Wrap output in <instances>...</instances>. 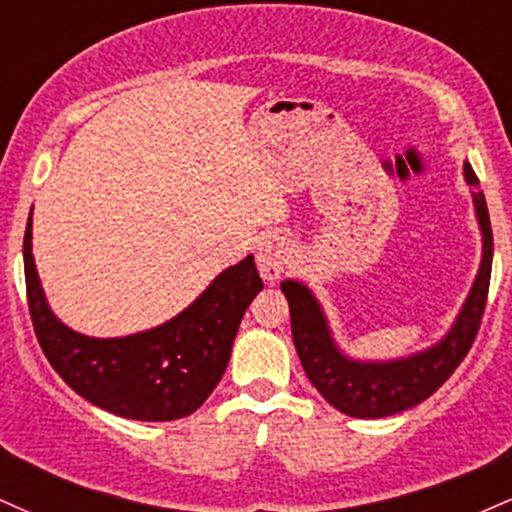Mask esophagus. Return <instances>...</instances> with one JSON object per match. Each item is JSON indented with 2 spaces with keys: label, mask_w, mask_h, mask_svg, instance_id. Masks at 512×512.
I'll list each match as a JSON object with an SVG mask.
<instances>
[{
  "label": "esophagus",
  "mask_w": 512,
  "mask_h": 512,
  "mask_svg": "<svg viewBox=\"0 0 512 512\" xmlns=\"http://www.w3.org/2000/svg\"><path fill=\"white\" fill-rule=\"evenodd\" d=\"M291 257V240L279 233H267L257 243V267L267 281H276L284 274Z\"/></svg>",
  "instance_id": "obj_1"
}]
</instances>
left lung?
I'll return each instance as SVG.
<instances>
[{
    "instance_id": "obj_1",
    "label": "left lung",
    "mask_w": 512,
    "mask_h": 512,
    "mask_svg": "<svg viewBox=\"0 0 512 512\" xmlns=\"http://www.w3.org/2000/svg\"><path fill=\"white\" fill-rule=\"evenodd\" d=\"M464 182L472 192L474 214L481 231V262L474 284L464 298L460 313L445 337L424 351L387 361H363L351 358L334 342V334L325 310L315 293L298 279L281 281L291 310V334L301 358L305 375L322 397L346 416L356 419H383L399 411L416 407L438 390L455 373L462 358L472 349L481 315L486 308V293L491 281L493 236L484 192L472 166L464 161Z\"/></svg>"
}]
</instances>
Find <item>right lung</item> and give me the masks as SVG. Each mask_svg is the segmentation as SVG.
<instances>
[{"label":"right lung","mask_w":512,"mask_h":512,"mask_svg":"<svg viewBox=\"0 0 512 512\" xmlns=\"http://www.w3.org/2000/svg\"><path fill=\"white\" fill-rule=\"evenodd\" d=\"M28 308L50 366L76 395L134 421H175L207 402L231 361L240 320L262 291L255 257L223 269L163 325L127 337H88L52 313L33 257V216L23 236Z\"/></svg>","instance_id":"obj_1"}]
</instances>
